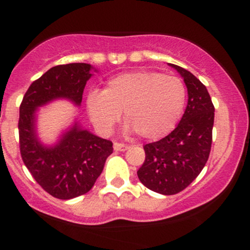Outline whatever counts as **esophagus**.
Here are the masks:
<instances>
[{
	"mask_svg": "<svg viewBox=\"0 0 250 250\" xmlns=\"http://www.w3.org/2000/svg\"><path fill=\"white\" fill-rule=\"evenodd\" d=\"M128 148H129L128 146L125 145V143H119V142L114 143V149H115L116 151H125Z\"/></svg>",
	"mask_w": 250,
	"mask_h": 250,
	"instance_id": "esophagus-1",
	"label": "esophagus"
}]
</instances>
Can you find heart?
I'll return each mask as SVG.
<instances>
[{
  "instance_id": "1",
  "label": "heart",
  "mask_w": 250,
  "mask_h": 250,
  "mask_svg": "<svg viewBox=\"0 0 250 250\" xmlns=\"http://www.w3.org/2000/svg\"><path fill=\"white\" fill-rule=\"evenodd\" d=\"M186 87L175 76L155 71H130L109 79L102 91L85 100L90 121L108 134L123 120L137 136L159 140L170 133L186 105Z\"/></svg>"
}]
</instances>
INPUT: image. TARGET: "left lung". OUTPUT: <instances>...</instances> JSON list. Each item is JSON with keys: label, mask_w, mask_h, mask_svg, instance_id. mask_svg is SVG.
Segmentation results:
<instances>
[{"label": "left lung", "mask_w": 250, "mask_h": 250, "mask_svg": "<svg viewBox=\"0 0 250 250\" xmlns=\"http://www.w3.org/2000/svg\"><path fill=\"white\" fill-rule=\"evenodd\" d=\"M180 74L188 90V103L176 128L145 147L146 160L137 170L142 185L162 195L187 188L208 161L213 140L214 105L207 88L190 71L168 63Z\"/></svg>", "instance_id": "left-lung-1"}]
</instances>
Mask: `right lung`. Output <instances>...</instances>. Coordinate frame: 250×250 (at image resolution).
I'll return each instance as SVG.
<instances>
[{
  "label": "right lung",
  "mask_w": 250,
  "mask_h": 250,
  "mask_svg": "<svg viewBox=\"0 0 250 250\" xmlns=\"http://www.w3.org/2000/svg\"><path fill=\"white\" fill-rule=\"evenodd\" d=\"M97 69L88 63L50 68L30 84L20 105V150L25 167L51 196L69 200L88 193L113 153V142L91 134L76 121L60 135L56 143L43 145L37 135L40 107L68 100L80 107L83 89Z\"/></svg>",
  "instance_id": "1"
}]
</instances>
